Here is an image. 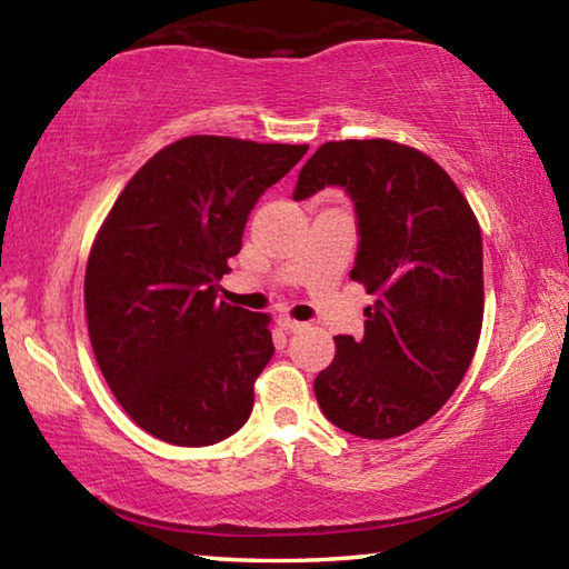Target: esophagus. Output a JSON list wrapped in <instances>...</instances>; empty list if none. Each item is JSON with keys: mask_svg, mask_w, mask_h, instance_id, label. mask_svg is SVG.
Returning <instances> with one entry per match:
<instances>
[{"mask_svg": "<svg viewBox=\"0 0 569 569\" xmlns=\"http://www.w3.org/2000/svg\"><path fill=\"white\" fill-rule=\"evenodd\" d=\"M278 326H281L283 331H301V329H306V323L291 319V316H288V313H281V316H278Z\"/></svg>", "mask_w": 569, "mask_h": 569, "instance_id": "1", "label": "esophagus"}]
</instances>
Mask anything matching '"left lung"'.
I'll use <instances>...</instances> for the list:
<instances>
[{"label": "left lung", "mask_w": 569, "mask_h": 569, "mask_svg": "<svg viewBox=\"0 0 569 569\" xmlns=\"http://www.w3.org/2000/svg\"><path fill=\"white\" fill-rule=\"evenodd\" d=\"M339 186L356 208L351 278L377 296L363 339L333 336L313 391L326 419L391 439L445 407L475 359L485 281L481 230L445 168L391 140L323 142L298 172L293 200Z\"/></svg>", "instance_id": "obj_1"}]
</instances>
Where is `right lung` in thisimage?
I'll list each match as a JSON object with an SVG mask.
<instances>
[{"instance_id":"right-lung-1","label":"right lung","mask_w":569,"mask_h":569,"mask_svg":"<svg viewBox=\"0 0 569 569\" xmlns=\"http://www.w3.org/2000/svg\"><path fill=\"white\" fill-rule=\"evenodd\" d=\"M308 146L190 134L130 178L94 238L84 311L94 359L128 417L168 445L243 427L273 356L271 316L216 301L246 220Z\"/></svg>"}]
</instances>
